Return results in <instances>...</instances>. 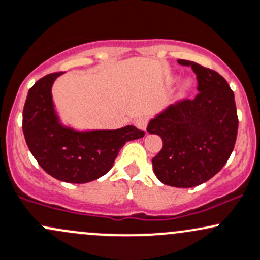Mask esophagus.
Here are the masks:
<instances>
[{"instance_id": "1", "label": "esophagus", "mask_w": 260, "mask_h": 260, "mask_svg": "<svg viewBox=\"0 0 260 260\" xmlns=\"http://www.w3.org/2000/svg\"><path fill=\"white\" fill-rule=\"evenodd\" d=\"M147 124H148V118L147 117H139L136 119V127L139 128L142 131H146Z\"/></svg>"}]
</instances>
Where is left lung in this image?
I'll return each instance as SVG.
<instances>
[{"label":"left lung","mask_w":260,"mask_h":260,"mask_svg":"<svg viewBox=\"0 0 260 260\" xmlns=\"http://www.w3.org/2000/svg\"><path fill=\"white\" fill-rule=\"evenodd\" d=\"M178 63L196 73L198 93L166 108L147 131L163 141L152 159L157 178L171 187L190 188L209 180L229 159L238 116L233 91L219 73L192 61Z\"/></svg>","instance_id":"left-lung-1"}]
</instances>
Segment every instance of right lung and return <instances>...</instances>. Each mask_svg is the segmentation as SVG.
<instances>
[{
  "instance_id": "1",
  "label": "right lung",
  "mask_w": 260,
  "mask_h": 260,
  "mask_svg": "<svg viewBox=\"0 0 260 260\" xmlns=\"http://www.w3.org/2000/svg\"><path fill=\"white\" fill-rule=\"evenodd\" d=\"M62 73H50L29 88L22 129L29 151L46 173L62 182L87 183L105 176L125 142L142 138L144 131L135 125L88 132L63 127L51 94L52 84Z\"/></svg>"
}]
</instances>
